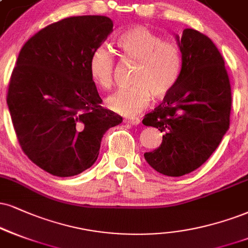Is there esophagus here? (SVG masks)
Listing matches in <instances>:
<instances>
[{
  "label": "esophagus",
  "instance_id": "1",
  "mask_svg": "<svg viewBox=\"0 0 248 248\" xmlns=\"http://www.w3.org/2000/svg\"><path fill=\"white\" fill-rule=\"evenodd\" d=\"M124 122L126 124H130V125H134V126H136V125H139V123H140V119L139 118H136V117H132V118H126V119H124Z\"/></svg>",
  "mask_w": 248,
  "mask_h": 248
}]
</instances>
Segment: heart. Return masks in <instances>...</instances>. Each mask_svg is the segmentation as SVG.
Masks as SVG:
<instances>
[{"instance_id":"b5f03b06","label":"heart","mask_w":248,"mask_h":248,"mask_svg":"<svg viewBox=\"0 0 248 248\" xmlns=\"http://www.w3.org/2000/svg\"><path fill=\"white\" fill-rule=\"evenodd\" d=\"M123 61L134 62L131 76L132 86L122 88L107 99V107L116 114L131 116L146 108L152 96L161 100L169 95L179 80L183 57L179 47L163 41L145 26L124 31L116 40ZM88 70L92 80L101 88H110L114 82L115 56L105 47L91 55Z\"/></svg>"}]
</instances>
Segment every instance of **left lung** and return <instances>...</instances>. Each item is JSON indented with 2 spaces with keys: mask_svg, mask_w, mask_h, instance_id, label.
Wrapping results in <instances>:
<instances>
[{
  "mask_svg": "<svg viewBox=\"0 0 248 248\" xmlns=\"http://www.w3.org/2000/svg\"><path fill=\"white\" fill-rule=\"evenodd\" d=\"M177 41L183 57L179 80L142 123L163 132L161 146L145 153L157 172H192L218 147L230 125L231 85L221 53L208 36L185 29Z\"/></svg>",
  "mask_w": 248,
  "mask_h": 248,
  "instance_id": "1",
  "label": "left lung"
}]
</instances>
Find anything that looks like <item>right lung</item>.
<instances>
[{"mask_svg": "<svg viewBox=\"0 0 248 248\" xmlns=\"http://www.w3.org/2000/svg\"><path fill=\"white\" fill-rule=\"evenodd\" d=\"M106 16L64 18L40 30L20 49L7 103L26 156L57 177L91 168L101 140L123 118L101 103L88 62L112 32Z\"/></svg>", "mask_w": 248, "mask_h": 248, "instance_id": "1", "label": "right lung"}]
</instances>
